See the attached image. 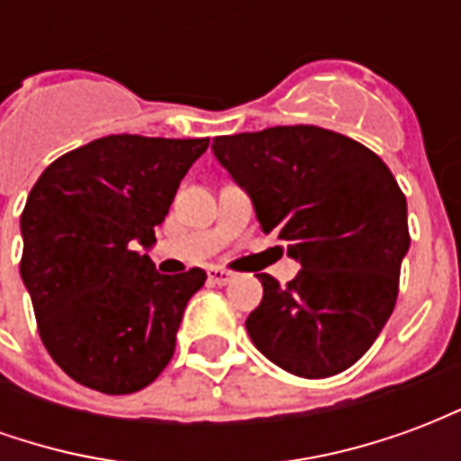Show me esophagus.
<instances>
[{"label":"esophagus","mask_w":461,"mask_h":461,"mask_svg":"<svg viewBox=\"0 0 461 461\" xmlns=\"http://www.w3.org/2000/svg\"><path fill=\"white\" fill-rule=\"evenodd\" d=\"M210 281L212 284H217V286H224V284H230L231 279H234V274H230V271L224 269H210Z\"/></svg>","instance_id":"1"}]
</instances>
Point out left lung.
I'll return each mask as SVG.
<instances>
[{
	"instance_id": "8db88e82",
	"label": "left lung",
	"mask_w": 461,
	"mask_h": 461,
	"mask_svg": "<svg viewBox=\"0 0 461 461\" xmlns=\"http://www.w3.org/2000/svg\"><path fill=\"white\" fill-rule=\"evenodd\" d=\"M212 150L249 194L261 231L301 264L289 286L259 274L251 343L294 375L343 373L395 309L410 231L393 172L366 145L316 125L220 135Z\"/></svg>"
}]
</instances>
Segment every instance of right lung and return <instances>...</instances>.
<instances>
[{
	"mask_svg": "<svg viewBox=\"0 0 461 461\" xmlns=\"http://www.w3.org/2000/svg\"><path fill=\"white\" fill-rule=\"evenodd\" d=\"M210 138L108 135L54 160L22 212V281L49 356L105 395L150 385L170 363L202 269L160 274L148 254Z\"/></svg>",
	"mask_w": 461,
	"mask_h": 461,
	"instance_id": "obj_1",
	"label": "right lung"
}]
</instances>
